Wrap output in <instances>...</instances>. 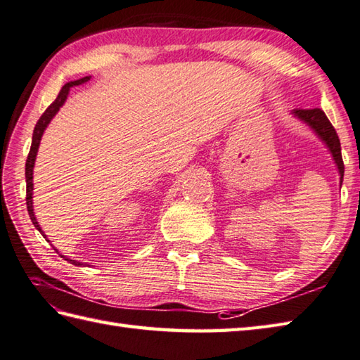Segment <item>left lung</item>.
Returning <instances> with one entry per match:
<instances>
[{
    "mask_svg": "<svg viewBox=\"0 0 360 360\" xmlns=\"http://www.w3.org/2000/svg\"><path fill=\"white\" fill-rule=\"evenodd\" d=\"M292 114L300 118L302 123H306L309 128H311L323 143L328 146V150L333 156L337 170L340 174V186L343 182V173H345V165L342 160V148H340V140L334 126L330 124L326 114L321 109H295Z\"/></svg>",
    "mask_w": 360,
    "mask_h": 360,
    "instance_id": "8db88e82",
    "label": "left lung"
}]
</instances>
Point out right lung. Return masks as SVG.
Here are the masks:
<instances>
[{
    "mask_svg": "<svg viewBox=\"0 0 360 360\" xmlns=\"http://www.w3.org/2000/svg\"><path fill=\"white\" fill-rule=\"evenodd\" d=\"M91 76H86V77H81V79L77 81H72V82H67L65 86H63L59 91L58 98H56L53 104H49V108L41 114V117L39 118L37 124H35L34 128V132H32V143H31V150H30V154H27V159H26V168H25V176H26V206H27V214H30L31 217V221L35 226V229H39V232L41 236H44L46 238V236L44 234V231H41L40 224L37 221V218H35L34 215V207H32V190H34V184H32V172H34V164H35V158H37V151H39V146H40V140H41V136H44V132L46 129V126L49 124V122L54 118V115L58 114L59 109L63 105V103L67 101V96H68V91L72 87L75 86H81V84L90 81ZM49 242V240H48ZM65 260H68L70 264L73 265H84L82 262H77V260H73V259H68L65 256H62Z\"/></svg>",
    "mask_w": 360,
    "mask_h": 360,
    "instance_id": "right-lung-1",
    "label": "right lung"
}]
</instances>
